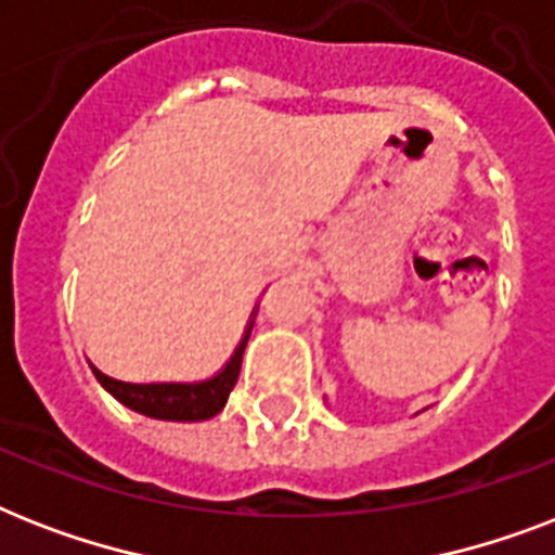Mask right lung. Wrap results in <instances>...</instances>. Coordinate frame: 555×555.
Returning a JSON list of instances; mask_svg holds the SVG:
<instances>
[{
  "label": "right lung",
  "instance_id": "right-lung-1",
  "mask_svg": "<svg viewBox=\"0 0 555 555\" xmlns=\"http://www.w3.org/2000/svg\"><path fill=\"white\" fill-rule=\"evenodd\" d=\"M250 328L244 331V339L235 348V354L230 357V363L218 371L216 377L204 379V383H124V379L106 377L94 365H91V371L100 379V386L106 388L112 397H117L124 405H129L132 412L158 417V421H209L224 409L227 397H230L235 379H238Z\"/></svg>",
  "mask_w": 555,
  "mask_h": 555
}]
</instances>
